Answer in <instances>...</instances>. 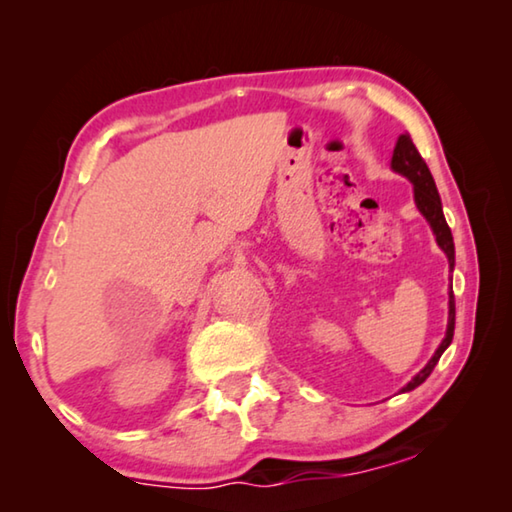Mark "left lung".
<instances>
[{"label": "left lung", "mask_w": 512, "mask_h": 512, "mask_svg": "<svg viewBox=\"0 0 512 512\" xmlns=\"http://www.w3.org/2000/svg\"><path fill=\"white\" fill-rule=\"evenodd\" d=\"M391 167L393 171L402 173L413 183V196H415V205H418V210L422 212L424 219L429 221L433 235H436L438 246L443 248V253L449 259V268H454V237H452V230H449V225L445 221V214H443V203H440V196H438V189L436 183H433V176L427 167V162L422 160V155L415 149V144L409 135H400V140L395 144V151H393V160H391ZM454 320H456V305H454V291L449 287V318H447V332H445V339L443 343L438 345V350L433 352V357L429 359L427 366H424L418 375H415L409 384H406L402 391H413L415 386H420L424 379L431 375V370L436 368L438 359L443 357V352L449 348V343L454 339Z\"/></svg>", "instance_id": "left-lung-1"}]
</instances>
